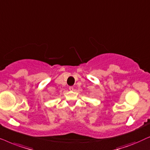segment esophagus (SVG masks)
<instances>
[{
    "label": "esophagus",
    "mask_w": 150,
    "mask_h": 150,
    "mask_svg": "<svg viewBox=\"0 0 150 150\" xmlns=\"http://www.w3.org/2000/svg\"><path fill=\"white\" fill-rule=\"evenodd\" d=\"M73 89H74V87H73V86H70V87H69V90H70V91H73Z\"/></svg>",
    "instance_id": "1"
}]
</instances>
